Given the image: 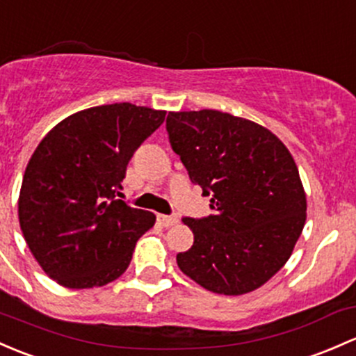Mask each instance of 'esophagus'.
Wrapping results in <instances>:
<instances>
[{"label":"esophagus","mask_w":356,"mask_h":356,"mask_svg":"<svg viewBox=\"0 0 356 356\" xmlns=\"http://www.w3.org/2000/svg\"><path fill=\"white\" fill-rule=\"evenodd\" d=\"M177 216H168V215H159V223L163 227H172V225H177Z\"/></svg>","instance_id":"1"}]
</instances>
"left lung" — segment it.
Returning a JSON list of instances; mask_svg holds the SVG:
<instances>
[{
	"mask_svg": "<svg viewBox=\"0 0 356 356\" xmlns=\"http://www.w3.org/2000/svg\"><path fill=\"white\" fill-rule=\"evenodd\" d=\"M167 131L215 211L182 218L194 244L177 254L181 271L220 295L263 286L290 259L305 225V191L291 153L264 126L213 109L168 112Z\"/></svg>",
	"mask_w": 356,
	"mask_h": 356,
	"instance_id": "8db88e82",
	"label": "left lung"
}]
</instances>
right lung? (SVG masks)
<instances>
[{"label": "right lung", "mask_w": 356, "mask_h": 356, "mask_svg": "<svg viewBox=\"0 0 356 356\" xmlns=\"http://www.w3.org/2000/svg\"><path fill=\"white\" fill-rule=\"evenodd\" d=\"M165 114L129 102L90 107L56 124L30 156L18 220L30 252L59 285L104 286L128 269L156 218L118 196L131 156Z\"/></svg>", "instance_id": "add662e5"}]
</instances>
